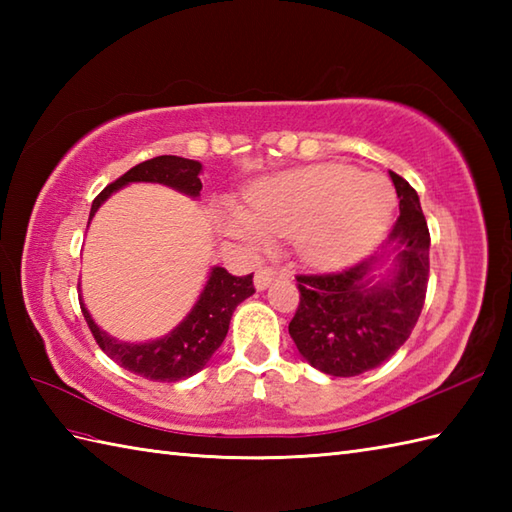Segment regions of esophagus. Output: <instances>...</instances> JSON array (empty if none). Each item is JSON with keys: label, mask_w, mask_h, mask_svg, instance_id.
I'll return each instance as SVG.
<instances>
[{"label": "esophagus", "mask_w": 512, "mask_h": 512, "mask_svg": "<svg viewBox=\"0 0 512 512\" xmlns=\"http://www.w3.org/2000/svg\"><path fill=\"white\" fill-rule=\"evenodd\" d=\"M284 277H288L284 270H277L273 266H264V268H259L257 273H255V288L257 290H266L270 284H273L275 279H284Z\"/></svg>", "instance_id": "34e87169"}]
</instances>
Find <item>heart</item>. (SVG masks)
<instances>
[{
	"instance_id": "obj_1",
	"label": "heart",
	"mask_w": 512,
	"mask_h": 512,
	"mask_svg": "<svg viewBox=\"0 0 512 512\" xmlns=\"http://www.w3.org/2000/svg\"><path fill=\"white\" fill-rule=\"evenodd\" d=\"M248 211L228 209V233L250 246H268L273 235H292L303 259L317 266H345L383 239L394 191L376 173L345 165L295 169L257 182L246 193Z\"/></svg>"
}]
</instances>
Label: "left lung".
<instances>
[{
  "mask_svg": "<svg viewBox=\"0 0 512 512\" xmlns=\"http://www.w3.org/2000/svg\"><path fill=\"white\" fill-rule=\"evenodd\" d=\"M400 215L380 253L339 273L297 275L299 308L288 332L319 372L358 376L409 339L429 284V226L416 189L389 171Z\"/></svg>",
  "mask_w": 512,
  "mask_h": 512,
  "instance_id": "1",
  "label": "left lung"
}]
</instances>
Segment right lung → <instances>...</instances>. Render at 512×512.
<instances>
[{"mask_svg": "<svg viewBox=\"0 0 512 512\" xmlns=\"http://www.w3.org/2000/svg\"><path fill=\"white\" fill-rule=\"evenodd\" d=\"M202 165L198 160L180 158V156H156L151 160L140 162L132 167L121 178L96 195L92 202L90 220L99 206L110 198L114 191L129 182H158L187 193L191 198H198L202 191L200 182ZM88 220V224H90ZM255 292L253 275L235 277L228 270L215 266L211 268L209 281L202 290L200 299L187 317L182 319L167 336L149 343H123L116 341L114 336L103 332L99 325L90 317L88 308L81 301V312L88 321L92 336L99 343L101 350L116 361L121 367L129 369L132 374L143 376L147 380H158V383H176V380L189 378L198 374L200 369L209 363L217 347L222 345L231 323L233 310Z\"/></svg>", "mask_w": 512, "mask_h": 512, "instance_id": "1", "label": "right lung"}]
</instances>
